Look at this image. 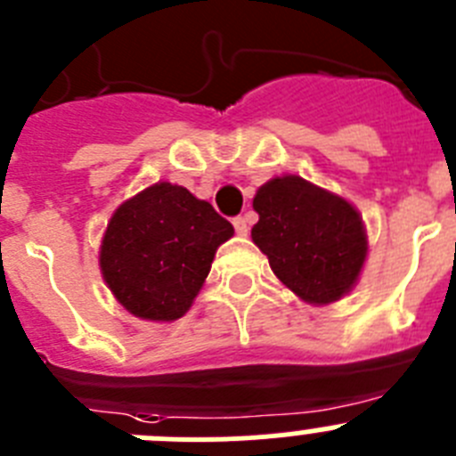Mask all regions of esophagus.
<instances>
[{
	"instance_id": "34e87169",
	"label": "esophagus",
	"mask_w": 456,
	"mask_h": 456,
	"mask_svg": "<svg viewBox=\"0 0 456 456\" xmlns=\"http://www.w3.org/2000/svg\"><path fill=\"white\" fill-rule=\"evenodd\" d=\"M232 225H235L237 235L244 237L248 232V221L244 219V216H235V219H232Z\"/></svg>"
}]
</instances>
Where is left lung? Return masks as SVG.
<instances>
[{
    "label": "left lung",
    "mask_w": 456,
    "mask_h": 456,
    "mask_svg": "<svg viewBox=\"0 0 456 456\" xmlns=\"http://www.w3.org/2000/svg\"><path fill=\"white\" fill-rule=\"evenodd\" d=\"M253 209L256 247L299 299L326 305L356 285L368 235L352 203L299 175H281L257 189Z\"/></svg>",
    "instance_id": "8db88e82"
}]
</instances>
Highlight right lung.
<instances>
[{
  "instance_id": "obj_1",
  "label": "right lung",
  "mask_w": 456,
  "mask_h": 456,
  "mask_svg": "<svg viewBox=\"0 0 456 456\" xmlns=\"http://www.w3.org/2000/svg\"><path fill=\"white\" fill-rule=\"evenodd\" d=\"M231 221L189 189L157 183L118 205L100 247V272L120 305L148 322L191 308Z\"/></svg>"
}]
</instances>
